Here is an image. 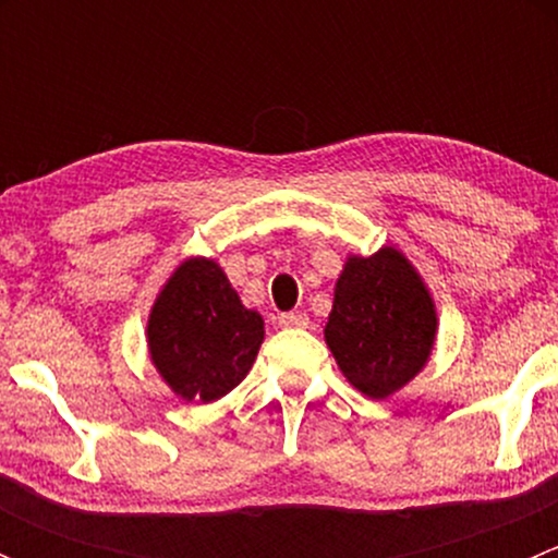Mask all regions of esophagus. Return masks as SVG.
Instances as JSON below:
<instances>
[{
	"label": "esophagus",
	"instance_id": "obj_1",
	"mask_svg": "<svg viewBox=\"0 0 558 558\" xmlns=\"http://www.w3.org/2000/svg\"><path fill=\"white\" fill-rule=\"evenodd\" d=\"M278 324L286 329H307L311 318H307V313H280Z\"/></svg>",
	"mask_w": 558,
	"mask_h": 558
}]
</instances>
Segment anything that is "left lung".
I'll return each instance as SVG.
<instances>
[{
	"label": "left lung",
	"instance_id": "left-lung-1",
	"mask_svg": "<svg viewBox=\"0 0 558 558\" xmlns=\"http://www.w3.org/2000/svg\"><path fill=\"white\" fill-rule=\"evenodd\" d=\"M435 335V302L397 247L348 258L324 329L348 384L373 399L391 397L429 362Z\"/></svg>",
	"mask_w": 558,
	"mask_h": 558
}]
</instances>
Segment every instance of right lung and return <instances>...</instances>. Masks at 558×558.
<instances>
[{
  "label": "right lung",
  "instance_id": "add662e5",
  "mask_svg": "<svg viewBox=\"0 0 558 558\" xmlns=\"http://www.w3.org/2000/svg\"><path fill=\"white\" fill-rule=\"evenodd\" d=\"M262 340V315L247 311L210 258L180 264L148 318L150 359L185 402H213L232 391L253 367Z\"/></svg>",
  "mask_w": 558,
  "mask_h": 558
}]
</instances>
